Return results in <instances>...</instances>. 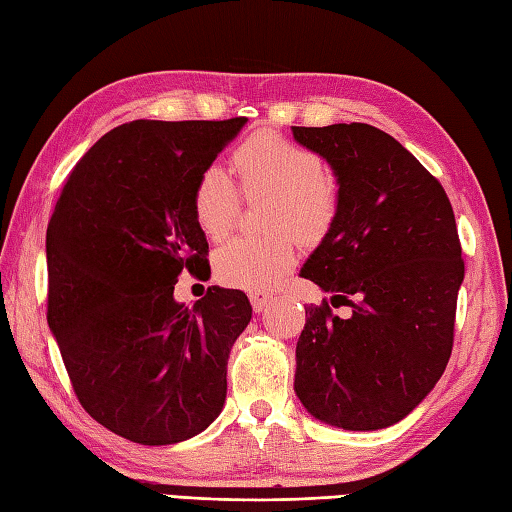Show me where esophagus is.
<instances>
[{
	"label": "esophagus",
	"mask_w": 512,
	"mask_h": 512,
	"mask_svg": "<svg viewBox=\"0 0 512 512\" xmlns=\"http://www.w3.org/2000/svg\"><path fill=\"white\" fill-rule=\"evenodd\" d=\"M270 299H273V295H268V293H250V304H253L255 313L264 310L270 304Z\"/></svg>",
	"instance_id": "1"
}]
</instances>
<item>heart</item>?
Instances as JSON below:
<instances>
[{
    "mask_svg": "<svg viewBox=\"0 0 512 512\" xmlns=\"http://www.w3.org/2000/svg\"><path fill=\"white\" fill-rule=\"evenodd\" d=\"M233 164L246 197H270L268 230L273 235L235 237L215 253L222 282L264 290L275 286L297 259V238L315 244L328 235L339 215V190L326 175L315 150L262 130L233 153ZM239 213V188L222 166H208L193 193V215L202 233L219 242Z\"/></svg>",
    "mask_w": 512,
    "mask_h": 512,
    "instance_id": "obj_1",
    "label": "heart"
}]
</instances>
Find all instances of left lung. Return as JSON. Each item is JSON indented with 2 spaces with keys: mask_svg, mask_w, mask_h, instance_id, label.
I'll list each match as a JSON object with an SVG mask.
<instances>
[{
  "mask_svg": "<svg viewBox=\"0 0 512 512\" xmlns=\"http://www.w3.org/2000/svg\"><path fill=\"white\" fill-rule=\"evenodd\" d=\"M333 168L339 215L299 275L330 293L306 306L295 393L319 422L388 428L413 413L453 350L464 259L442 184L370 124L293 126ZM330 305H350L342 320Z\"/></svg>",
  "mask_w": 512,
  "mask_h": 512,
  "instance_id": "obj_1",
  "label": "left lung"
}]
</instances>
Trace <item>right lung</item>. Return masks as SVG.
<instances>
[{"instance_id":"1","label":"right lung","mask_w":512,"mask_h":512,"mask_svg":"<svg viewBox=\"0 0 512 512\" xmlns=\"http://www.w3.org/2000/svg\"><path fill=\"white\" fill-rule=\"evenodd\" d=\"M244 124L113 128L70 170L48 222L50 333L79 404L135 444L184 442L224 408L230 348L253 308L233 288H208L193 308L173 293L184 268L210 273L195 184Z\"/></svg>"}]
</instances>
